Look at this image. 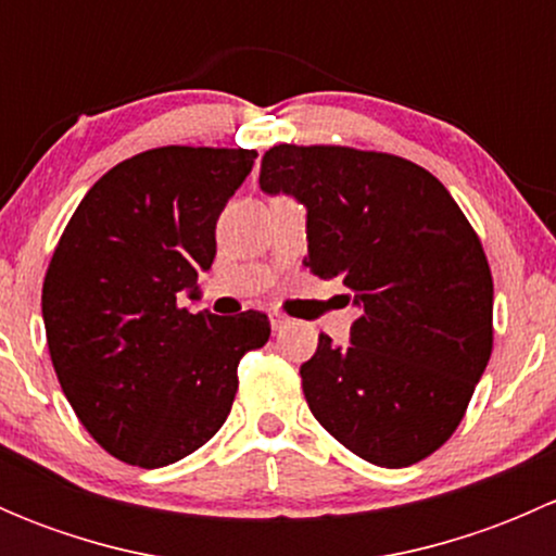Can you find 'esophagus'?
Wrapping results in <instances>:
<instances>
[{"label":"esophagus","mask_w":556,"mask_h":556,"mask_svg":"<svg viewBox=\"0 0 556 556\" xmlns=\"http://www.w3.org/2000/svg\"><path fill=\"white\" fill-rule=\"evenodd\" d=\"M268 319H271V328L274 330H285L290 325V317H285V314L277 312V309L268 312Z\"/></svg>","instance_id":"34e87169"}]
</instances>
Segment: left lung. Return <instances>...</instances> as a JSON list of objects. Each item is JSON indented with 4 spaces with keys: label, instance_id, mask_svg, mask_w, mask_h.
Instances as JSON below:
<instances>
[{
    "label": "left lung",
    "instance_id": "8db88e82",
    "mask_svg": "<svg viewBox=\"0 0 556 556\" xmlns=\"http://www.w3.org/2000/svg\"><path fill=\"white\" fill-rule=\"evenodd\" d=\"M261 190L306 206L304 263L361 306L350 344L319 333L301 366L314 419L382 468L433 454L492 355V274L468 217L422 166L339 144H274Z\"/></svg>",
    "mask_w": 556,
    "mask_h": 556
}]
</instances>
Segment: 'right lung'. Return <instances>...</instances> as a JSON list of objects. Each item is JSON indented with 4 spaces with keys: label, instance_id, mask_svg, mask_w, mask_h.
I'll use <instances>...</instances> for the list:
<instances>
[{
    "label": "right lung",
    "instance_id": "obj_1",
    "mask_svg": "<svg viewBox=\"0 0 556 556\" xmlns=\"http://www.w3.org/2000/svg\"><path fill=\"white\" fill-rule=\"evenodd\" d=\"M255 150H144L93 185L42 285L50 361L83 428L112 457L164 468L231 414L244 352L271 336L263 312H188L215 261V226Z\"/></svg>",
    "mask_w": 556,
    "mask_h": 556
}]
</instances>
